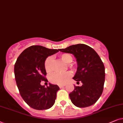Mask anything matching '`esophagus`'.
Wrapping results in <instances>:
<instances>
[{
	"label": "esophagus",
	"instance_id": "1",
	"mask_svg": "<svg viewBox=\"0 0 123 123\" xmlns=\"http://www.w3.org/2000/svg\"><path fill=\"white\" fill-rule=\"evenodd\" d=\"M58 86H59V87H60V88H62L64 87L65 86V85H59Z\"/></svg>",
	"mask_w": 123,
	"mask_h": 123
}]
</instances>
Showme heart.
Masks as SVG:
<instances>
[{
    "label": "heart",
    "mask_w": 123,
    "mask_h": 123,
    "mask_svg": "<svg viewBox=\"0 0 123 123\" xmlns=\"http://www.w3.org/2000/svg\"><path fill=\"white\" fill-rule=\"evenodd\" d=\"M60 58L63 62L66 65H69L73 62V57L69 54L64 53L60 55ZM53 58L52 56H49L45 61L44 68L47 73H51L53 68ZM71 74L70 73H67L63 74L54 73L52 74L49 77V80L53 84L58 85L65 84L71 78Z\"/></svg>",
    "instance_id": "obj_1"
}]
</instances>
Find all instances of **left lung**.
Returning a JSON list of instances; mask_svg holds the SVG:
<instances>
[{
  "label": "left lung",
  "instance_id": "obj_1",
  "mask_svg": "<svg viewBox=\"0 0 123 123\" xmlns=\"http://www.w3.org/2000/svg\"><path fill=\"white\" fill-rule=\"evenodd\" d=\"M59 50L74 55L78 68L73 79L83 83L81 86H74V89L69 94L72 103L78 107L94 104L102 94L105 79V66L98 55L84 44L73 45Z\"/></svg>",
  "mask_w": 123,
  "mask_h": 123
}]
</instances>
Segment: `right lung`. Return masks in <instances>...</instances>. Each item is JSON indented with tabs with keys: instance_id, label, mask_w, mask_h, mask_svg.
<instances>
[{
	"instance_id": "right-lung-1",
	"label": "right lung",
	"mask_w": 123,
	"mask_h": 123,
	"mask_svg": "<svg viewBox=\"0 0 123 123\" xmlns=\"http://www.w3.org/2000/svg\"><path fill=\"white\" fill-rule=\"evenodd\" d=\"M59 52L40 45H32L25 49L18 57L14 72L18 89L26 104L34 109H49L56 98L57 85L42 86V81H47L44 62L47 57Z\"/></svg>"
}]
</instances>
